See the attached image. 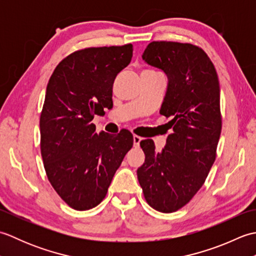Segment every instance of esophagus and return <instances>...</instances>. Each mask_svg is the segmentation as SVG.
Here are the masks:
<instances>
[{
    "instance_id": "1",
    "label": "esophagus",
    "mask_w": 256,
    "mask_h": 256,
    "mask_svg": "<svg viewBox=\"0 0 256 256\" xmlns=\"http://www.w3.org/2000/svg\"><path fill=\"white\" fill-rule=\"evenodd\" d=\"M133 140H134V145L135 146H138L140 142L142 140V138L138 136V135H133Z\"/></svg>"
}]
</instances>
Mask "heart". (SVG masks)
Returning a JSON list of instances; mask_svg holds the SVG:
<instances>
[{"instance_id":"heart-1","label":"heart","mask_w":256,"mask_h":256,"mask_svg":"<svg viewBox=\"0 0 256 256\" xmlns=\"http://www.w3.org/2000/svg\"><path fill=\"white\" fill-rule=\"evenodd\" d=\"M152 72H153V70H152Z\"/></svg>"}]
</instances>
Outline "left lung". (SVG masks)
<instances>
[{
  "label": "left lung",
  "mask_w": 256,
  "mask_h": 256,
  "mask_svg": "<svg viewBox=\"0 0 256 256\" xmlns=\"http://www.w3.org/2000/svg\"><path fill=\"white\" fill-rule=\"evenodd\" d=\"M142 57L167 74L160 112L172 116L174 132L162 153L152 140H140L145 162L138 178L146 202L170 214L192 199L216 160L222 128L219 78L202 48L188 42H152Z\"/></svg>",
  "instance_id": "8db88e82"
}]
</instances>
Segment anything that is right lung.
Instances as JSON below:
<instances>
[{
	"mask_svg": "<svg viewBox=\"0 0 256 256\" xmlns=\"http://www.w3.org/2000/svg\"><path fill=\"white\" fill-rule=\"evenodd\" d=\"M133 45L76 50L57 64L40 113V153L48 180L74 210L106 198L114 174L133 146V135L96 133V114L112 106L116 74L131 62Z\"/></svg>",
	"mask_w": 256,
	"mask_h": 256,
	"instance_id": "obj_1",
	"label": "right lung"
}]
</instances>
